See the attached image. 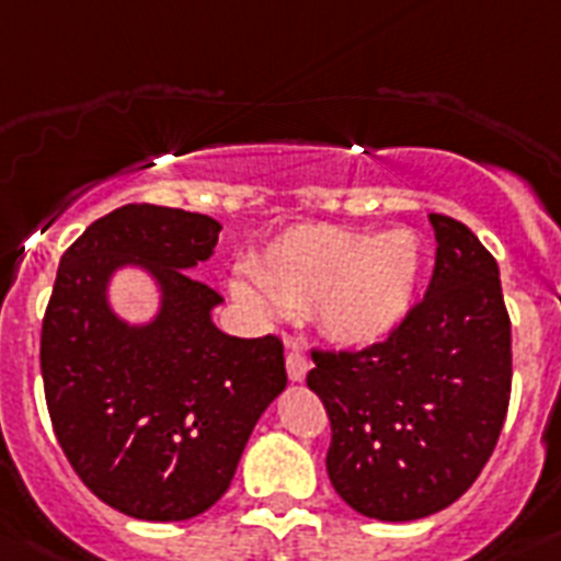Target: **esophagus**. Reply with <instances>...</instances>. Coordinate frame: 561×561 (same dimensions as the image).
<instances>
[{"label":"esophagus","instance_id":"1","mask_svg":"<svg viewBox=\"0 0 561 561\" xmlns=\"http://www.w3.org/2000/svg\"><path fill=\"white\" fill-rule=\"evenodd\" d=\"M286 373H289V381H304L309 373V358L300 350H289L286 355Z\"/></svg>","mask_w":561,"mask_h":561}]
</instances>
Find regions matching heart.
Here are the masks:
<instances>
[{"mask_svg":"<svg viewBox=\"0 0 561 561\" xmlns=\"http://www.w3.org/2000/svg\"><path fill=\"white\" fill-rule=\"evenodd\" d=\"M249 275L238 277L231 291L257 318L277 321L312 304L323 335L369 346L398 330L413 309L421 252L407 231L295 226L257 254Z\"/></svg>","mask_w":561,"mask_h":561,"instance_id":"1","label":"heart"}]
</instances>
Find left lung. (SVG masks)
<instances>
[{
    "instance_id": "left-lung-1",
    "label": "left lung",
    "mask_w": 561,
    "mask_h": 561,
    "mask_svg": "<svg viewBox=\"0 0 561 561\" xmlns=\"http://www.w3.org/2000/svg\"><path fill=\"white\" fill-rule=\"evenodd\" d=\"M436 270L398 330L358 353L314 350L327 407V473L360 516L413 522L450 507L493 456L511 404V314L493 254L430 215Z\"/></svg>"
}]
</instances>
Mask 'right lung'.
Instances as JSON below:
<instances>
[{"label":"right lung","instance_id":"add662e5","mask_svg":"<svg viewBox=\"0 0 561 561\" xmlns=\"http://www.w3.org/2000/svg\"><path fill=\"white\" fill-rule=\"evenodd\" d=\"M224 226L183 208L128 203L62 254L42 321V381L65 458L108 507L183 522L224 496L254 424L286 387L280 337H234L211 321L224 304L192 275ZM156 277L161 309L123 322L110 275Z\"/></svg>","mask_w":561,"mask_h":561}]
</instances>
